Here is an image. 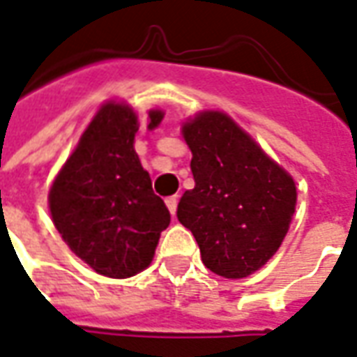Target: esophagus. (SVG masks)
Instances as JSON below:
<instances>
[{"instance_id": "34e87169", "label": "esophagus", "mask_w": 357, "mask_h": 357, "mask_svg": "<svg viewBox=\"0 0 357 357\" xmlns=\"http://www.w3.org/2000/svg\"><path fill=\"white\" fill-rule=\"evenodd\" d=\"M166 207H168L169 215H172V217H176V211H178V197L174 195V197L166 199Z\"/></svg>"}]
</instances>
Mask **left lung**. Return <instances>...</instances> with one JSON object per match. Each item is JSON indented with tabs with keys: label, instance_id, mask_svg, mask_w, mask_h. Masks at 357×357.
<instances>
[{
	"label": "left lung",
	"instance_id": "8db88e82",
	"mask_svg": "<svg viewBox=\"0 0 357 357\" xmlns=\"http://www.w3.org/2000/svg\"><path fill=\"white\" fill-rule=\"evenodd\" d=\"M191 150L195 188L178 205L179 222L191 230L201 260L227 280H242L280 250L297 205L295 179L219 109L181 123Z\"/></svg>",
	"mask_w": 357,
	"mask_h": 357
}]
</instances>
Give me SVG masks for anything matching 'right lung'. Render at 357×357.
<instances>
[{
  "label": "right lung",
  "mask_w": 357,
  "mask_h": 357,
  "mask_svg": "<svg viewBox=\"0 0 357 357\" xmlns=\"http://www.w3.org/2000/svg\"><path fill=\"white\" fill-rule=\"evenodd\" d=\"M150 109L146 128L162 123ZM140 121L127 101L107 99L48 189V211L68 248L105 278H132L152 264L169 211L154 195L135 150Z\"/></svg>",
  "instance_id": "add662e5"
}]
</instances>
